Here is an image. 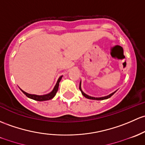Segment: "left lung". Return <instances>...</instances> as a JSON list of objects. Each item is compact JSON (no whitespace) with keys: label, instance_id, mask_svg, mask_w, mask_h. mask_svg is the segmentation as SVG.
Listing matches in <instances>:
<instances>
[{"label":"left lung","instance_id":"1","mask_svg":"<svg viewBox=\"0 0 145 145\" xmlns=\"http://www.w3.org/2000/svg\"><path fill=\"white\" fill-rule=\"evenodd\" d=\"M79 89H80V92H81L82 94H83V95L84 96V97H85V98L89 99H93V100H104V99H108V98H110V97H112V96L113 95V94H115V92H113V93H112V94H110V95H108V96H106V97H100V98H95V97H89V96L87 95V94H85V93L83 92V91H82L81 88H80V86H79Z\"/></svg>","mask_w":145,"mask_h":145}]
</instances>
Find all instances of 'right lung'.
I'll use <instances>...</instances> for the list:
<instances>
[{
	"label": "right lung",
	"instance_id": "1",
	"mask_svg": "<svg viewBox=\"0 0 145 145\" xmlns=\"http://www.w3.org/2000/svg\"><path fill=\"white\" fill-rule=\"evenodd\" d=\"M62 76H60L59 78V79L57 80V83H56V86L54 87V89H53V91L51 92H50L49 94H46V95H42V96H39V95H35V94H28V93H26L24 91H23L22 89H21L23 93L24 94H25L26 97H28V98L32 99L33 100H36V101H47V100H50L51 99H53V97L56 96V93L57 92V89H58V87H59V83H60L61 78H62Z\"/></svg>",
	"mask_w": 145,
	"mask_h": 145
}]
</instances>
